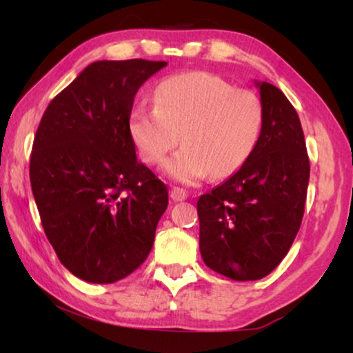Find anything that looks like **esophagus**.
I'll list each match as a JSON object with an SVG mask.
<instances>
[{
  "label": "esophagus",
  "instance_id": "34e87169",
  "mask_svg": "<svg viewBox=\"0 0 353 353\" xmlns=\"http://www.w3.org/2000/svg\"><path fill=\"white\" fill-rule=\"evenodd\" d=\"M170 197L175 202H181L188 197V191L183 190V188H173V190L170 191Z\"/></svg>",
  "mask_w": 353,
  "mask_h": 353
}]
</instances>
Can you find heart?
<instances>
[{"label": "heart", "mask_w": 353, "mask_h": 353, "mask_svg": "<svg viewBox=\"0 0 353 353\" xmlns=\"http://www.w3.org/2000/svg\"><path fill=\"white\" fill-rule=\"evenodd\" d=\"M262 127L257 96L207 72L162 80L154 105L137 104L128 120L130 138L149 165L163 163L180 134L183 146L163 168L180 183H194L209 173L216 180L233 175L257 146Z\"/></svg>", "instance_id": "1"}]
</instances>
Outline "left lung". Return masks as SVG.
Wrapping results in <instances>:
<instances>
[{
    "instance_id": "obj_1",
    "label": "left lung",
    "mask_w": 353,
    "mask_h": 353,
    "mask_svg": "<svg viewBox=\"0 0 353 353\" xmlns=\"http://www.w3.org/2000/svg\"><path fill=\"white\" fill-rule=\"evenodd\" d=\"M263 127L238 172L197 201L199 249L207 267L234 281L278 267L301 228L310 162L301 120L276 86L257 81Z\"/></svg>"
}]
</instances>
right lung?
<instances>
[{
  "label": "right lung",
  "instance_id": "1",
  "mask_svg": "<svg viewBox=\"0 0 353 353\" xmlns=\"http://www.w3.org/2000/svg\"><path fill=\"white\" fill-rule=\"evenodd\" d=\"M165 61H96L48 105L30 156L43 230L77 278L109 284L151 252L167 186L138 162L134 94Z\"/></svg>",
  "mask_w": 353,
  "mask_h": 353
}]
</instances>
